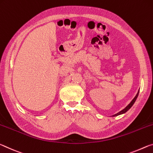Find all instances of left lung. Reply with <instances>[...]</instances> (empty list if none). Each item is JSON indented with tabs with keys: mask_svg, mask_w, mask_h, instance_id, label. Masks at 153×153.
<instances>
[{
	"mask_svg": "<svg viewBox=\"0 0 153 153\" xmlns=\"http://www.w3.org/2000/svg\"><path fill=\"white\" fill-rule=\"evenodd\" d=\"M138 94H139V91H138V92H137V93L136 96H135L134 98L131 100V102H130V103H129L128 105H127V106L126 108H124L123 110H122V111L119 112L118 113H117V114H114V115H112V117H116V116H118V115L124 114V113H126V112L127 111H129V109H130V108H131L132 106H133V104H134V102H136L137 97V96H138Z\"/></svg>",
	"mask_w": 153,
	"mask_h": 153,
	"instance_id": "1",
	"label": "left lung"
}]
</instances>
